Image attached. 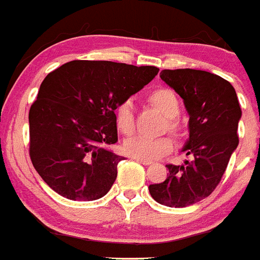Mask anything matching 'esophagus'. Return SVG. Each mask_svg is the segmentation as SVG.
I'll list each match as a JSON object with an SVG mask.
<instances>
[{
    "label": "esophagus",
    "mask_w": 260,
    "mask_h": 260,
    "mask_svg": "<svg viewBox=\"0 0 260 260\" xmlns=\"http://www.w3.org/2000/svg\"><path fill=\"white\" fill-rule=\"evenodd\" d=\"M134 160H135V161H139V162H142V164H144V165H150V164H152V161H151V160H148V158L134 157Z\"/></svg>",
    "instance_id": "1"
}]
</instances>
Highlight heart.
<instances>
[{
    "label": "heart",
    "instance_id": "obj_1",
    "mask_svg": "<svg viewBox=\"0 0 260 260\" xmlns=\"http://www.w3.org/2000/svg\"><path fill=\"white\" fill-rule=\"evenodd\" d=\"M148 102L157 108L167 117V128L174 137H181L182 126L177 116L180 114V100L176 93L169 88H156L148 95ZM114 121L119 133L128 135L134 132L135 117L132 100H122L114 109ZM173 142L168 135L161 137H146L134 135L126 139L123 143V151L132 157L156 158L165 155L172 150Z\"/></svg>",
    "mask_w": 260,
    "mask_h": 260
}]
</instances>
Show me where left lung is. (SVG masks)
Wrapping results in <instances>:
<instances>
[{
    "mask_svg": "<svg viewBox=\"0 0 260 260\" xmlns=\"http://www.w3.org/2000/svg\"><path fill=\"white\" fill-rule=\"evenodd\" d=\"M160 78L183 99L189 112V141L183 151L191 155L185 165L168 164L167 180L148 186L157 203L182 208L201 202L216 189L238 146L241 107L228 80L194 69L162 70Z\"/></svg>",
    "mask_w": 260,
    "mask_h": 260,
    "instance_id": "8db88e82",
    "label": "left lung"
}]
</instances>
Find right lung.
<instances>
[{
	"label": "right lung",
	"instance_id": "1",
	"mask_svg": "<svg viewBox=\"0 0 260 260\" xmlns=\"http://www.w3.org/2000/svg\"><path fill=\"white\" fill-rule=\"evenodd\" d=\"M156 66L75 59L45 77L31 105L29 157L57 194L96 201L110 190L122 156L114 109L157 75Z\"/></svg>",
	"mask_w": 260,
	"mask_h": 260
}]
</instances>
